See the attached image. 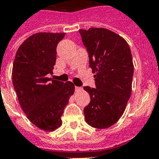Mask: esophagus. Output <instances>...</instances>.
Here are the masks:
<instances>
[{
    "label": "esophagus",
    "mask_w": 159,
    "mask_h": 159,
    "mask_svg": "<svg viewBox=\"0 0 159 159\" xmlns=\"http://www.w3.org/2000/svg\"><path fill=\"white\" fill-rule=\"evenodd\" d=\"M82 90V88L81 87H78V86H75V91H79Z\"/></svg>",
    "instance_id": "obj_1"
}]
</instances>
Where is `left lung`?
<instances>
[{
	"instance_id": "8db88e82",
	"label": "left lung",
	"mask_w": 159,
	"mask_h": 159,
	"mask_svg": "<svg viewBox=\"0 0 159 159\" xmlns=\"http://www.w3.org/2000/svg\"><path fill=\"white\" fill-rule=\"evenodd\" d=\"M89 53L95 87L85 86L91 102L84 109L87 124L108 128L120 119L131 96L134 64L126 40L103 28L80 29Z\"/></svg>"
}]
</instances>
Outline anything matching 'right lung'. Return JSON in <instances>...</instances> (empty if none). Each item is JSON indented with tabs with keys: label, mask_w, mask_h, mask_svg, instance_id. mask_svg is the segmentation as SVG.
<instances>
[{
	"label": "right lung",
	"mask_w": 159,
	"mask_h": 159,
	"mask_svg": "<svg viewBox=\"0 0 159 159\" xmlns=\"http://www.w3.org/2000/svg\"><path fill=\"white\" fill-rule=\"evenodd\" d=\"M64 35H32L20 45L13 64V85L19 104L28 120L45 131L61 126V116L75 90L73 82L48 77L53 74L56 47Z\"/></svg>",
	"instance_id": "obj_1"
}]
</instances>
